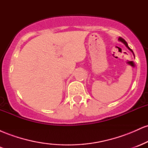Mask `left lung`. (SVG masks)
I'll return each instance as SVG.
<instances>
[{"label":"left lung","instance_id":"obj_1","mask_svg":"<svg viewBox=\"0 0 148 148\" xmlns=\"http://www.w3.org/2000/svg\"><path fill=\"white\" fill-rule=\"evenodd\" d=\"M119 40H120V41H121L122 42H123V43H124V44H125V46H126V47H127V48H128V49H130V50L131 51H132V53H133V51H132V49H131L130 48V47H128V45H127V42H126V41H125V40H124V39H123V38H122V37H119Z\"/></svg>","mask_w":148,"mask_h":148}]
</instances>
